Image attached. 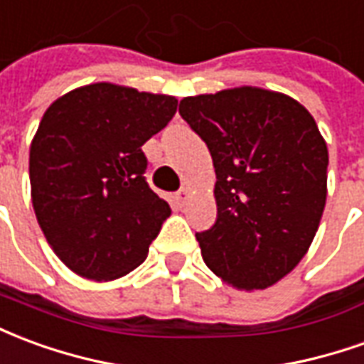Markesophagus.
Instances as JSON below:
<instances>
[{
  "instance_id": "1",
  "label": "esophagus",
  "mask_w": 364,
  "mask_h": 364,
  "mask_svg": "<svg viewBox=\"0 0 364 364\" xmlns=\"http://www.w3.org/2000/svg\"><path fill=\"white\" fill-rule=\"evenodd\" d=\"M188 198H190V190L188 188H182V190H178V194H176V200L180 205H184V203L188 202Z\"/></svg>"
}]
</instances>
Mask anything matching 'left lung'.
Listing matches in <instances>:
<instances>
[{"instance_id":"8db88e82","label":"left lung","mask_w":364,"mask_h":364,"mask_svg":"<svg viewBox=\"0 0 364 364\" xmlns=\"http://www.w3.org/2000/svg\"><path fill=\"white\" fill-rule=\"evenodd\" d=\"M180 115L210 149L218 219L196 233L205 264L239 290H262L304 259L327 198L329 154L290 95L233 87L184 97Z\"/></svg>"}]
</instances>
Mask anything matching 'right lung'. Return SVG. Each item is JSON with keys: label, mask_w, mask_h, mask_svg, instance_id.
Listing matches in <instances>:
<instances>
[{"label": "right lung", "mask_w": 364, "mask_h": 364, "mask_svg": "<svg viewBox=\"0 0 364 364\" xmlns=\"http://www.w3.org/2000/svg\"><path fill=\"white\" fill-rule=\"evenodd\" d=\"M178 100L109 82L58 97L31 143L35 215L56 257L90 280H115L146 259L170 205L149 188L143 145Z\"/></svg>", "instance_id": "right-lung-1"}]
</instances>
